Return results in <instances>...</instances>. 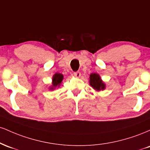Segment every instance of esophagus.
I'll return each instance as SVG.
<instances>
[{"label":"esophagus","mask_w":150,"mask_h":150,"mask_svg":"<svg viewBox=\"0 0 150 150\" xmlns=\"http://www.w3.org/2000/svg\"><path fill=\"white\" fill-rule=\"evenodd\" d=\"M73 75H75V77H80V75H81V73L80 71H77V72H74V73H73Z\"/></svg>","instance_id":"esophagus-1"}]
</instances>
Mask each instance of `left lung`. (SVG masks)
Segmentation results:
<instances>
[{"instance_id": "8db88e82", "label": "left lung", "mask_w": 150, "mask_h": 150, "mask_svg": "<svg viewBox=\"0 0 150 150\" xmlns=\"http://www.w3.org/2000/svg\"><path fill=\"white\" fill-rule=\"evenodd\" d=\"M89 84L94 89L97 91L103 90L105 88V85L101 80V77L98 74L92 73L89 77Z\"/></svg>"}]
</instances>
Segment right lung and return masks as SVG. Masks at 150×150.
<instances>
[{
    "label": "right lung",
    "mask_w": 150,
    "mask_h": 150,
    "mask_svg": "<svg viewBox=\"0 0 150 150\" xmlns=\"http://www.w3.org/2000/svg\"><path fill=\"white\" fill-rule=\"evenodd\" d=\"M63 79V75L60 73H56L53 77V87L51 89L55 88L56 87H59L60 84L61 83L62 80Z\"/></svg>",
    "instance_id": "right-lung-1"
}]
</instances>
